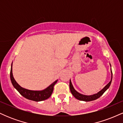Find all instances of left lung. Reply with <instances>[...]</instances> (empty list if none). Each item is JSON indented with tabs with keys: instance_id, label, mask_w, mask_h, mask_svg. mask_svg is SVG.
<instances>
[{
	"instance_id": "8db88e82",
	"label": "left lung",
	"mask_w": 123,
	"mask_h": 123,
	"mask_svg": "<svg viewBox=\"0 0 123 123\" xmlns=\"http://www.w3.org/2000/svg\"><path fill=\"white\" fill-rule=\"evenodd\" d=\"M111 81H110V82L108 84L102 89V90H101V91H99V92L98 93H97V94H93V95H83V94H80V93L78 92L77 91H76V90L74 88V87H73L71 81H70V80L69 87H70V92H71L72 94V95L74 96L76 99L80 100V101L88 102V101H94V100L97 99L99 98V97H101V96L107 90H108L109 87L110 86H111V80H112V72H111Z\"/></svg>"
}]
</instances>
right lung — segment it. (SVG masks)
Here are the masks:
<instances>
[{
    "mask_svg": "<svg viewBox=\"0 0 123 123\" xmlns=\"http://www.w3.org/2000/svg\"><path fill=\"white\" fill-rule=\"evenodd\" d=\"M12 67H11L10 70L11 81H12V86H14V87L17 90L21 95H22L24 97L28 99L36 101V102H39V101H42L47 99L49 98L51 95L53 91L54 86L57 83L58 80L52 83L47 88H46L43 90H42V91H33V90H27V89H25L24 88L21 87L15 80L14 78L13 77V75H12Z\"/></svg>",
    "mask_w": 123,
    "mask_h": 123,
    "instance_id": "add662e5",
    "label": "right lung"
}]
</instances>
